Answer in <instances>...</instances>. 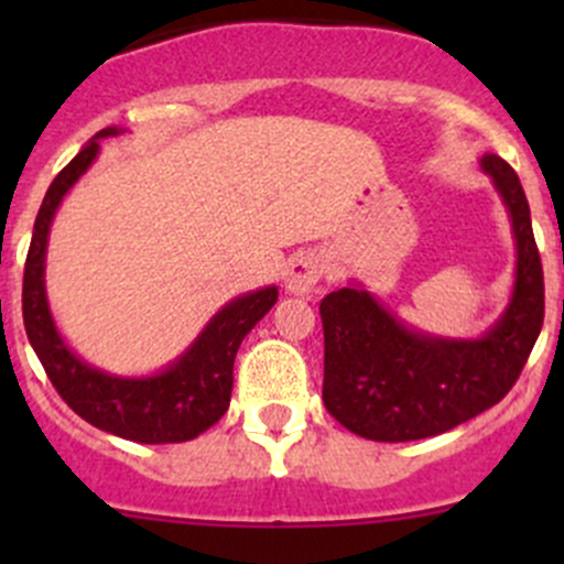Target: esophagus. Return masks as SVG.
I'll return each instance as SVG.
<instances>
[{"instance_id": "esophagus-1", "label": "esophagus", "mask_w": 564, "mask_h": 564, "mask_svg": "<svg viewBox=\"0 0 564 564\" xmlns=\"http://www.w3.org/2000/svg\"><path fill=\"white\" fill-rule=\"evenodd\" d=\"M324 259L318 253H300L294 256L292 264L286 270V289L297 297H305V294H314L318 289V281L324 275Z\"/></svg>"}]
</instances>
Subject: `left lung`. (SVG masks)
<instances>
[{
	"label": "left lung",
	"mask_w": 564,
	"mask_h": 564,
	"mask_svg": "<svg viewBox=\"0 0 564 564\" xmlns=\"http://www.w3.org/2000/svg\"><path fill=\"white\" fill-rule=\"evenodd\" d=\"M480 166L513 224V297L486 335L456 340L406 327L360 286L329 292L318 305L322 398L351 434L373 442L445 434L502 401L527 366L543 327V264L519 174L499 155H482Z\"/></svg>",
	"instance_id": "8db88e82"
}]
</instances>
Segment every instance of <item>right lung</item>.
<instances>
[{
	"label": "right lung",
	"mask_w": 564,
	"mask_h": 564,
	"mask_svg": "<svg viewBox=\"0 0 564 564\" xmlns=\"http://www.w3.org/2000/svg\"><path fill=\"white\" fill-rule=\"evenodd\" d=\"M119 133H122L119 128H106L93 135L89 144L54 176L51 187L45 191L24 267L21 305H24L26 338L62 401L95 429L122 436V440L141 442V445L187 442L218 423L229 409L237 349H240L242 338L256 327V322L275 305L278 289H256V292L242 294L224 305L209 318L191 349L155 377H113V373L87 366L62 340L59 329L51 318L43 281L45 246H48L56 207L65 193L76 185L78 176L93 166L100 150L98 141Z\"/></svg>",
	"instance_id": "obj_1"
}]
</instances>
